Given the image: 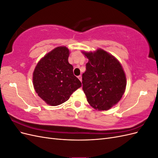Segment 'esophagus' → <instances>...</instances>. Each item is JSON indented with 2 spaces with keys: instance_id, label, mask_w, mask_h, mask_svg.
<instances>
[{
  "instance_id": "esophagus-1",
  "label": "esophagus",
  "mask_w": 158,
  "mask_h": 158,
  "mask_svg": "<svg viewBox=\"0 0 158 158\" xmlns=\"http://www.w3.org/2000/svg\"><path fill=\"white\" fill-rule=\"evenodd\" d=\"M78 78L81 81V82H82V76H81V75L78 76Z\"/></svg>"
}]
</instances>
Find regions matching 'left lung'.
Masks as SVG:
<instances>
[{
    "mask_svg": "<svg viewBox=\"0 0 158 158\" xmlns=\"http://www.w3.org/2000/svg\"><path fill=\"white\" fill-rule=\"evenodd\" d=\"M82 52L88 59L82 74L87 101L95 109L107 111L120 101L125 92V71L117 59L102 49Z\"/></svg>",
    "mask_w": 158,
    "mask_h": 158,
    "instance_id": "obj_1",
    "label": "left lung"
}]
</instances>
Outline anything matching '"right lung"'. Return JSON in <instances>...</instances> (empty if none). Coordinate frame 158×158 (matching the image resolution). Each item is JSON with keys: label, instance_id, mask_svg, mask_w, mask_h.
Wrapping results in <instances>:
<instances>
[{"label": "right lung", "instance_id": "right-lung-1", "mask_svg": "<svg viewBox=\"0 0 158 158\" xmlns=\"http://www.w3.org/2000/svg\"><path fill=\"white\" fill-rule=\"evenodd\" d=\"M69 49L57 47L38 62L33 73V85L38 96L51 106L66 102L82 83L69 63Z\"/></svg>", "mask_w": 158, "mask_h": 158}]
</instances>
